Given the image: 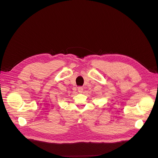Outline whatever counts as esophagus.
Wrapping results in <instances>:
<instances>
[{"label":"esophagus","instance_id":"1","mask_svg":"<svg viewBox=\"0 0 158 158\" xmlns=\"http://www.w3.org/2000/svg\"><path fill=\"white\" fill-rule=\"evenodd\" d=\"M77 91H78L79 93H82V91H83V87H77Z\"/></svg>","mask_w":158,"mask_h":158}]
</instances>
